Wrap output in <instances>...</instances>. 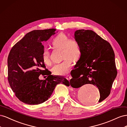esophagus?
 Segmentation results:
<instances>
[{
    "label": "esophagus",
    "instance_id": "1",
    "mask_svg": "<svg viewBox=\"0 0 127 127\" xmlns=\"http://www.w3.org/2000/svg\"><path fill=\"white\" fill-rule=\"evenodd\" d=\"M71 76H70V75H67V76H66V78L68 79V80H70L71 79Z\"/></svg>",
    "mask_w": 127,
    "mask_h": 127
}]
</instances>
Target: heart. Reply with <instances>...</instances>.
I'll return each mask as SVG.
<instances>
[{"instance_id": "heart-1", "label": "heart", "mask_w": 127, "mask_h": 127, "mask_svg": "<svg viewBox=\"0 0 127 127\" xmlns=\"http://www.w3.org/2000/svg\"><path fill=\"white\" fill-rule=\"evenodd\" d=\"M55 48L62 49V57L61 63L56 64L52 68L53 74L64 76L67 74L72 66V60H77L81 55V48L78 41L70 37L66 34L60 33L56 36L52 41ZM42 59L46 64H51L50 52L45 49L42 53Z\"/></svg>"}]
</instances>
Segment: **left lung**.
<instances>
[{"instance_id": "1", "label": "left lung", "mask_w": 127, "mask_h": 127, "mask_svg": "<svg viewBox=\"0 0 127 127\" xmlns=\"http://www.w3.org/2000/svg\"><path fill=\"white\" fill-rule=\"evenodd\" d=\"M74 38L80 46L81 55L72 70L70 85L74 88L87 84L96 86L101 102L110 94L117 75L113 50L108 42L93 31L77 30ZM86 102L92 103L89 99Z\"/></svg>"}]
</instances>
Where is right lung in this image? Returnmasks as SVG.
<instances>
[{
  "label": "right lung",
  "mask_w": 127,
  "mask_h": 127,
  "mask_svg": "<svg viewBox=\"0 0 127 127\" xmlns=\"http://www.w3.org/2000/svg\"><path fill=\"white\" fill-rule=\"evenodd\" d=\"M54 29L34 30L27 33L11 49L7 60L8 80L16 97L23 103L37 105L48 100L57 84L69 86L63 76L51 75L42 59L44 47L42 42L56 34ZM46 72L45 80L38 78Z\"/></svg>",
  "instance_id": "add662e5"
}]
</instances>
